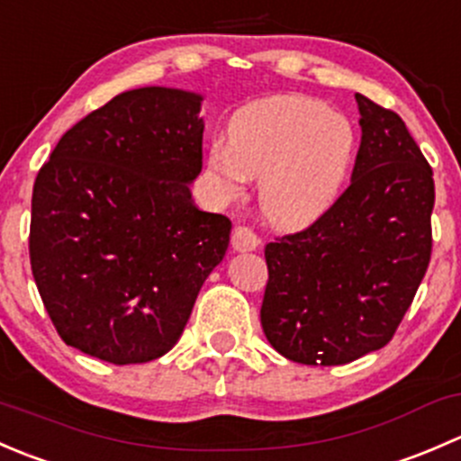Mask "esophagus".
I'll use <instances>...</instances> for the list:
<instances>
[{"mask_svg": "<svg viewBox=\"0 0 461 461\" xmlns=\"http://www.w3.org/2000/svg\"><path fill=\"white\" fill-rule=\"evenodd\" d=\"M258 245H260V239L252 227L248 225L234 227V231H231V248H234L236 252H254Z\"/></svg>", "mask_w": 461, "mask_h": 461, "instance_id": "34e87169", "label": "esophagus"}]
</instances>
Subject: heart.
Returning <instances> with one entry per match:
<instances>
[{
    "instance_id": "obj_1",
    "label": "heart",
    "mask_w": 461,
    "mask_h": 461,
    "mask_svg": "<svg viewBox=\"0 0 461 461\" xmlns=\"http://www.w3.org/2000/svg\"><path fill=\"white\" fill-rule=\"evenodd\" d=\"M355 158L357 133L346 115L303 95H272L236 111L230 138L209 144L207 171L225 198L260 178L263 216L301 230L339 201Z\"/></svg>"
}]
</instances>
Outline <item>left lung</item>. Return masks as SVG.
<instances>
[{"mask_svg": "<svg viewBox=\"0 0 461 461\" xmlns=\"http://www.w3.org/2000/svg\"><path fill=\"white\" fill-rule=\"evenodd\" d=\"M355 97L361 144L350 187L308 230L265 248L260 325L296 364L341 366L384 348L430 263V165L394 111Z\"/></svg>", "mask_w": 461, "mask_h": 461, "instance_id": "obj_1", "label": "left lung"}]
</instances>
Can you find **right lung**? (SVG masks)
Wrapping results in <instances>:
<instances>
[{"label":"right lung","instance_id":"right-lung-1","mask_svg":"<svg viewBox=\"0 0 461 461\" xmlns=\"http://www.w3.org/2000/svg\"><path fill=\"white\" fill-rule=\"evenodd\" d=\"M203 95L124 91L59 138L31 204V269L67 346L115 366L176 346L231 221L201 212Z\"/></svg>","mask_w":461,"mask_h":461}]
</instances>
